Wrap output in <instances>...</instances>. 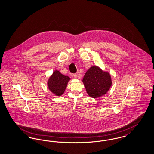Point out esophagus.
I'll return each mask as SVG.
<instances>
[{
  "mask_svg": "<svg viewBox=\"0 0 154 154\" xmlns=\"http://www.w3.org/2000/svg\"><path fill=\"white\" fill-rule=\"evenodd\" d=\"M77 75H78L77 73H75V74H73V76L74 77V78H77Z\"/></svg>",
  "mask_w": 154,
  "mask_h": 154,
  "instance_id": "obj_1",
  "label": "esophagus"
}]
</instances>
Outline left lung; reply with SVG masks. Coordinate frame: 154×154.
Returning <instances> with one entry per match:
<instances>
[{
  "label": "left lung",
  "instance_id": "left-lung-1",
  "mask_svg": "<svg viewBox=\"0 0 154 154\" xmlns=\"http://www.w3.org/2000/svg\"><path fill=\"white\" fill-rule=\"evenodd\" d=\"M82 82L88 95L92 98L104 96L112 85L110 74L97 66L89 68L84 75Z\"/></svg>",
  "mask_w": 154,
  "mask_h": 154
}]
</instances>
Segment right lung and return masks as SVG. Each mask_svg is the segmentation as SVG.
<instances>
[{
  "instance_id": "obj_1",
  "label": "right lung",
  "mask_w": 154,
  "mask_h": 154,
  "mask_svg": "<svg viewBox=\"0 0 154 154\" xmlns=\"http://www.w3.org/2000/svg\"><path fill=\"white\" fill-rule=\"evenodd\" d=\"M70 80L68 76L64 75L58 70H55L48 80V86L53 94L57 96H61L65 92Z\"/></svg>"
}]
</instances>
